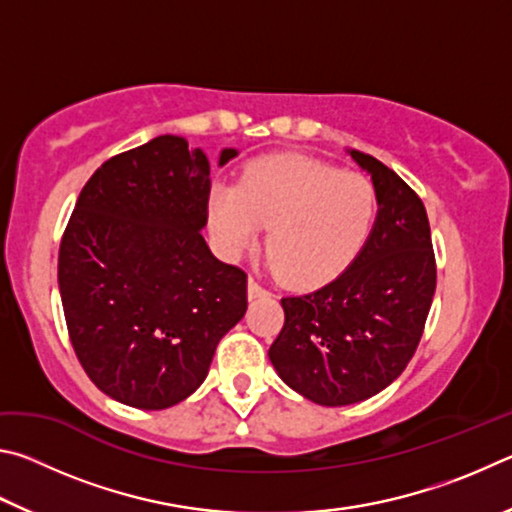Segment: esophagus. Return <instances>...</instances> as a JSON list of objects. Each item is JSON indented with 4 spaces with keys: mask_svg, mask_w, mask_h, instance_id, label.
Segmentation results:
<instances>
[{
    "mask_svg": "<svg viewBox=\"0 0 512 512\" xmlns=\"http://www.w3.org/2000/svg\"><path fill=\"white\" fill-rule=\"evenodd\" d=\"M264 293H268V291L262 287V284H259V282L255 280V277H250V280H248V298L255 300V298H259V296H264Z\"/></svg>",
    "mask_w": 512,
    "mask_h": 512,
    "instance_id": "1",
    "label": "esophagus"
}]
</instances>
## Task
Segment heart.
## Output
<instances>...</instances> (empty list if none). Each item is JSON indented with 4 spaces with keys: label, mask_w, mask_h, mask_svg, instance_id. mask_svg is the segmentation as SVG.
<instances>
[{
    "label": "heart",
    "mask_w": 512,
    "mask_h": 512,
    "mask_svg": "<svg viewBox=\"0 0 512 512\" xmlns=\"http://www.w3.org/2000/svg\"><path fill=\"white\" fill-rule=\"evenodd\" d=\"M377 189L363 173L305 155L250 164L239 187L214 185L210 228L225 257H239L268 225L266 250L284 280L323 284L350 266L377 221Z\"/></svg>",
    "instance_id": "b5f03b06"
}]
</instances>
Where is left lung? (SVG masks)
Returning <instances> with one entry per match:
<instances>
[{"mask_svg":"<svg viewBox=\"0 0 512 512\" xmlns=\"http://www.w3.org/2000/svg\"><path fill=\"white\" fill-rule=\"evenodd\" d=\"M350 155L377 189L375 228L336 280L282 298L284 327L268 350L284 384L320 406L357 404L393 384L418 348L436 291L420 196L372 155Z\"/></svg>","mask_w":512,"mask_h":512,"instance_id":"8db88e82","label":"left lung"}]
</instances>
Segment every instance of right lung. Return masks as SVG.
I'll return each instance as SVG.
<instances>
[{
	"instance_id": "right-lung-1",
	"label": "right lung",
	"mask_w": 512,
	"mask_h": 512,
	"mask_svg": "<svg viewBox=\"0 0 512 512\" xmlns=\"http://www.w3.org/2000/svg\"><path fill=\"white\" fill-rule=\"evenodd\" d=\"M237 155L223 149L219 164ZM210 162L160 135L92 173L65 228L58 287L83 370L144 411L183 402L248 309V277L207 248Z\"/></svg>"
}]
</instances>
